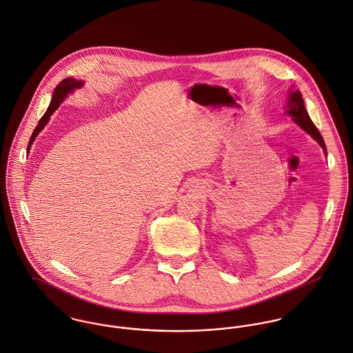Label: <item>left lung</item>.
Masks as SVG:
<instances>
[{
  "label": "left lung",
  "mask_w": 353,
  "mask_h": 353,
  "mask_svg": "<svg viewBox=\"0 0 353 353\" xmlns=\"http://www.w3.org/2000/svg\"><path fill=\"white\" fill-rule=\"evenodd\" d=\"M286 108H288L286 113L292 117L294 123H296L305 132H307L320 144L322 150L326 154V147H325L323 139H322L319 129L316 128V125L313 124V121L310 120V117L307 114V110L303 105V99H302L301 92H298V90L290 92L289 102H288Z\"/></svg>",
  "instance_id": "8db88e82"
}]
</instances>
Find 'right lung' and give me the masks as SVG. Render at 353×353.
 I'll return each instance as SVG.
<instances>
[{"instance_id": "1", "label": "right lung", "mask_w": 353, "mask_h": 353, "mask_svg": "<svg viewBox=\"0 0 353 353\" xmlns=\"http://www.w3.org/2000/svg\"><path fill=\"white\" fill-rule=\"evenodd\" d=\"M82 86H83V82H82V81H77V79H74V78H65V79H63V81L55 88L54 94H52V99H51V103H50L47 112H46L44 116L40 119L37 127L33 130L32 136H31L30 143H28L27 152H30L31 145L33 144V140H34L36 136L41 132V129L47 125V123H48L51 114L59 108V105L62 103V101L67 97V94H70L71 92H74L75 89H79V88H82Z\"/></svg>"}]
</instances>
